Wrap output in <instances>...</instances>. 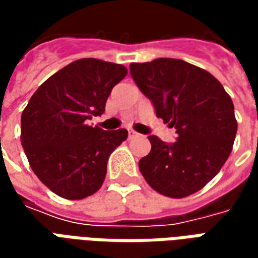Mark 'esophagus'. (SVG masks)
Masks as SVG:
<instances>
[{
    "label": "esophagus",
    "mask_w": 258,
    "mask_h": 258,
    "mask_svg": "<svg viewBox=\"0 0 258 258\" xmlns=\"http://www.w3.org/2000/svg\"><path fill=\"white\" fill-rule=\"evenodd\" d=\"M128 135H130V138H134V137L138 135V133H135L134 130H128Z\"/></svg>",
    "instance_id": "34e87169"
}]
</instances>
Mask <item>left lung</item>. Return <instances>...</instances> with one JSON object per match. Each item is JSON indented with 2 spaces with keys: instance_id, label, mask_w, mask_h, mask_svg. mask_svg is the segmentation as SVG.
<instances>
[{
  "instance_id": "8db88e82",
  "label": "left lung",
  "mask_w": 258,
  "mask_h": 258,
  "mask_svg": "<svg viewBox=\"0 0 258 258\" xmlns=\"http://www.w3.org/2000/svg\"><path fill=\"white\" fill-rule=\"evenodd\" d=\"M130 73L157 117L177 130L167 145L156 135L140 171L152 189L182 199L214 178L231 155L238 130L231 96L207 70L181 59L131 63Z\"/></svg>"
}]
</instances>
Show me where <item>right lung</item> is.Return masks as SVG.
I'll list each match as a JSON object with an SVG mask.
<instances>
[{
	"label": "right lung",
	"mask_w": 258,
	"mask_h": 258,
	"mask_svg": "<svg viewBox=\"0 0 258 258\" xmlns=\"http://www.w3.org/2000/svg\"><path fill=\"white\" fill-rule=\"evenodd\" d=\"M123 64L74 60L45 80L20 118V141L31 170L68 200L85 199L105 181L107 159L127 130L103 131L87 120L105 112L112 88L127 76Z\"/></svg>",
	"instance_id": "1"
}]
</instances>
